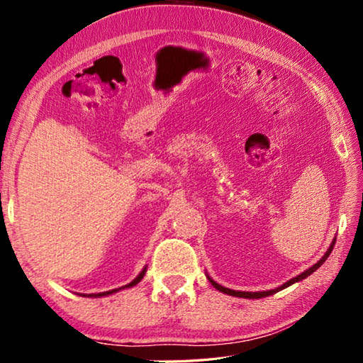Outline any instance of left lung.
Returning a JSON list of instances; mask_svg holds the SVG:
<instances>
[{
	"label": "left lung",
	"mask_w": 363,
	"mask_h": 363,
	"mask_svg": "<svg viewBox=\"0 0 363 363\" xmlns=\"http://www.w3.org/2000/svg\"><path fill=\"white\" fill-rule=\"evenodd\" d=\"M335 240H336V239H333L332 245L328 247V250L325 252V255H323V257L319 259V262H317L314 266H311L309 269H306V271H304V272H301L300 276H296V277H294V279H290L289 282H285L284 285H281V287H277V289H274V290H266V291H238V290H231V289H226V287H223V285H220V284L215 282L212 277H208V276H207V279H208V281H211V284L213 285L215 289L220 290V291H223V294H226V295H231V296H239V298H252V300H255V298H264V296L274 295V294H277V291H281V290H284V289L290 287L291 284H295V282H300V281H303V279H306L308 276L313 274V272H314L315 269H319L320 266H322L323 263H325V259L328 258L330 253H332V250H333V245H335Z\"/></svg>",
	"instance_id": "obj_1"
}]
</instances>
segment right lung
<instances>
[{
  "label": "right lung",
  "instance_id": "obj_1",
  "mask_svg": "<svg viewBox=\"0 0 363 363\" xmlns=\"http://www.w3.org/2000/svg\"><path fill=\"white\" fill-rule=\"evenodd\" d=\"M145 272H146V268H143L142 269V272H140V274L133 279V281L130 282V284H127V285H124V287H119V289H114V290H110V291H104V294H91V295H82V296H94V298H97V296H106V295H111V294H116V291H119V290H123V289H129V287H133V285H137L140 281H142L143 279V276H145Z\"/></svg>",
  "mask_w": 363,
  "mask_h": 363
}]
</instances>
